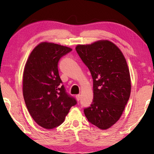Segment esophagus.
Wrapping results in <instances>:
<instances>
[{"mask_svg":"<svg viewBox=\"0 0 154 154\" xmlns=\"http://www.w3.org/2000/svg\"><path fill=\"white\" fill-rule=\"evenodd\" d=\"M75 97H76V99H77V101H79V100H80V98H81V95H80V94H77V95H76V96H75Z\"/></svg>","mask_w":154,"mask_h":154,"instance_id":"obj_1","label":"esophagus"}]
</instances>
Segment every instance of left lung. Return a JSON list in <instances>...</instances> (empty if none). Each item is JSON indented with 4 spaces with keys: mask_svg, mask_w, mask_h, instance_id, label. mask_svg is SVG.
I'll return each instance as SVG.
<instances>
[{
    "mask_svg": "<svg viewBox=\"0 0 154 154\" xmlns=\"http://www.w3.org/2000/svg\"><path fill=\"white\" fill-rule=\"evenodd\" d=\"M75 49L89 69L93 79V102L84 113L91 124L106 130L118 122L131 92V80L127 62L118 46L108 40Z\"/></svg>",
    "mask_w": 154,
    "mask_h": 154,
    "instance_id": "8db88e82",
    "label": "left lung"
}]
</instances>
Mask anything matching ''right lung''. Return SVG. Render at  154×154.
<instances>
[{"label":"right lung","instance_id":"add662e5","mask_svg":"<svg viewBox=\"0 0 154 154\" xmlns=\"http://www.w3.org/2000/svg\"><path fill=\"white\" fill-rule=\"evenodd\" d=\"M72 51L66 46L41 42L31 51L23 73V96L34 120L52 129L60 125L77 101L66 94L59 76L58 64Z\"/></svg>","mask_w":154,"mask_h":154}]
</instances>
